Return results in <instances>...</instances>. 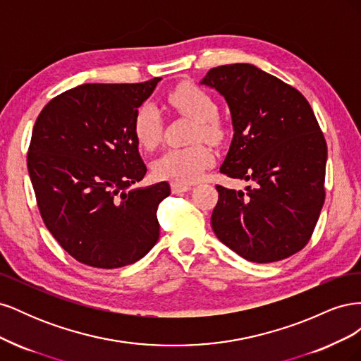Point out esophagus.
Segmentation results:
<instances>
[{"instance_id":"obj_1","label":"esophagus","mask_w":361,"mask_h":361,"mask_svg":"<svg viewBox=\"0 0 361 361\" xmlns=\"http://www.w3.org/2000/svg\"><path fill=\"white\" fill-rule=\"evenodd\" d=\"M191 190V185L188 183H178V182H173L171 183V191L174 194H180V192H187Z\"/></svg>"}]
</instances>
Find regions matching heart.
Wrapping results in <instances>:
<instances>
[{
    "label": "heart",
    "mask_w": 361,
    "mask_h": 361,
    "mask_svg": "<svg viewBox=\"0 0 361 361\" xmlns=\"http://www.w3.org/2000/svg\"><path fill=\"white\" fill-rule=\"evenodd\" d=\"M169 104L178 113L194 120V140H206L218 143L223 138V126L218 122L216 104L197 85L183 84L169 94ZM134 137L145 149H154L161 138L162 118L158 106L143 104L138 106L133 123ZM214 155L211 149L195 143L187 147H171L155 159L154 173L161 179L178 183H191L197 180L203 171L211 166Z\"/></svg>",
    "instance_id": "obj_1"
}]
</instances>
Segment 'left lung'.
<instances>
[{"label": "left lung", "mask_w": 361, "mask_h": 361, "mask_svg": "<svg viewBox=\"0 0 361 361\" xmlns=\"http://www.w3.org/2000/svg\"><path fill=\"white\" fill-rule=\"evenodd\" d=\"M200 84L220 93L232 116L220 173L251 182L245 191L216 185L214 233L256 264L295 255L309 243L325 199L326 145L310 104L248 63L214 68Z\"/></svg>", "instance_id": "obj_1"}]
</instances>
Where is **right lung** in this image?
I'll return each instance as SVG.
<instances>
[{
  "label": "right lung",
  "instance_id": "1",
  "mask_svg": "<svg viewBox=\"0 0 361 361\" xmlns=\"http://www.w3.org/2000/svg\"><path fill=\"white\" fill-rule=\"evenodd\" d=\"M161 78L81 84L40 111L27 166L43 223L81 264L113 269L146 256L159 238L170 185L130 188L147 171L134 116Z\"/></svg>",
  "mask_w": 361,
  "mask_h": 361
}]
</instances>
